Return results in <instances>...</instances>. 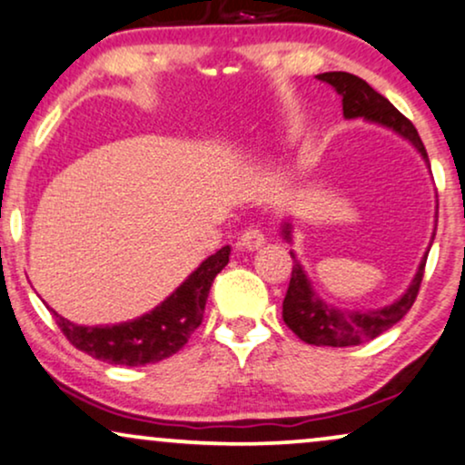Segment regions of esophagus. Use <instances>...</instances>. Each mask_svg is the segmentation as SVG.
Returning <instances> with one entry per match:
<instances>
[{"label":"esophagus","instance_id":"1","mask_svg":"<svg viewBox=\"0 0 465 465\" xmlns=\"http://www.w3.org/2000/svg\"><path fill=\"white\" fill-rule=\"evenodd\" d=\"M237 245L242 250H259L265 245V234H262L261 231H256V228H248V231L242 232Z\"/></svg>","mask_w":465,"mask_h":465}]
</instances>
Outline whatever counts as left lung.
Wrapping results in <instances>:
<instances>
[{
  "label": "left lung",
  "mask_w": 465,
  "mask_h": 465,
  "mask_svg": "<svg viewBox=\"0 0 465 465\" xmlns=\"http://www.w3.org/2000/svg\"><path fill=\"white\" fill-rule=\"evenodd\" d=\"M319 82L330 84L331 88L341 94L342 99V116L347 120L364 118L366 123L377 124V127L391 129L394 134L408 140L416 153L425 159L429 168V157L422 144L420 135L414 124L392 105L386 96H381L377 90H372L364 79L355 77L351 73H321L317 74ZM438 198V193H435ZM435 228H438V206H435ZM282 237L289 243H293V226L289 220L282 222ZM435 232L431 234L425 254H422L420 265H418L414 278L403 295L380 308H338L331 306L314 291L312 280L308 278L306 269L297 261L295 252H291L293 259V272H291V282L286 297L282 302V319L293 330L297 336L308 345L317 347H351L360 342L372 341L383 331H388L392 325H397L401 319L408 314L411 303L416 302L418 289H420L422 273H425V262L431 250Z\"/></svg>",
  "instance_id": "8db88e82"
}]
</instances>
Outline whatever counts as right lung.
<instances>
[{
  "mask_svg": "<svg viewBox=\"0 0 465 465\" xmlns=\"http://www.w3.org/2000/svg\"><path fill=\"white\" fill-rule=\"evenodd\" d=\"M231 245H223L204 259L183 280L176 291L142 317L114 325H77L60 317L54 308L55 323L79 351L96 360L123 366H144L174 355L203 323L211 284L228 265Z\"/></svg>",
  "mask_w": 465,
  "mask_h": 465,
  "instance_id": "right-lung-1",
  "label": "right lung"
}]
</instances>
